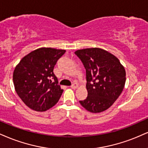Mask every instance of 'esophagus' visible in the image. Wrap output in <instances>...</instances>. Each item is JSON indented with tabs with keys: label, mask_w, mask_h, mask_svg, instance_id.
Wrapping results in <instances>:
<instances>
[{
	"label": "esophagus",
	"mask_w": 148,
	"mask_h": 148,
	"mask_svg": "<svg viewBox=\"0 0 148 148\" xmlns=\"http://www.w3.org/2000/svg\"><path fill=\"white\" fill-rule=\"evenodd\" d=\"M78 87H79V85H78L76 83H73V84L71 85V88H72V89H76V88H77Z\"/></svg>",
	"instance_id": "1"
}]
</instances>
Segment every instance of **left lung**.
Returning <instances> with one entry per match:
<instances>
[{
  "label": "left lung",
  "instance_id": "left-lung-1",
  "mask_svg": "<svg viewBox=\"0 0 148 148\" xmlns=\"http://www.w3.org/2000/svg\"><path fill=\"white\" fill-rule=\"evenodd\" d=\"M75 54L86 69L88 97L79 103L92 113L108 110L123 90L125 68L114 55L101 48L79 49Z\"/></svg>",
  "mask_w": 148,
  "mask_h": 148
}]
</instances>
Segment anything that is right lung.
I'll use <instances>...</instances> for the list:
<instances>
[{
    "label": "right lung",
    "instance_id": "right-lung-1",
    "mask_svg": "<svg viewBox=\"0 0 148 148\" xmlns=\"http://www.w3.org/2000/svg\"><path fill=\"white\" fill-rule=\"evenodd\" d=\"M65 52V49L38 48L23 57L16 66L13 74L14 88L30 109L46 111L59 100L63 90L58 84L53 69Z\"/></svg>",
    "mask_w": 148,
    "mask_h": 148
}]
</instances>
